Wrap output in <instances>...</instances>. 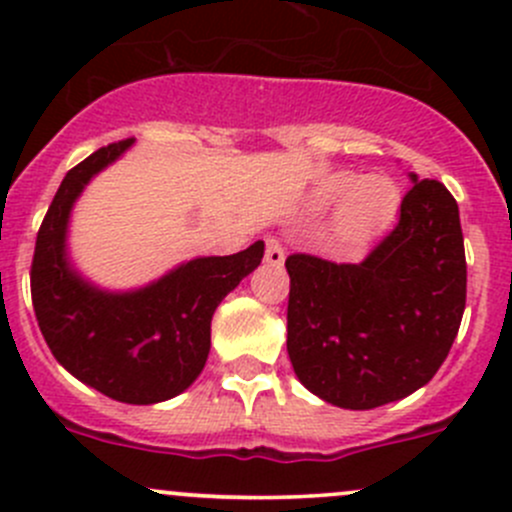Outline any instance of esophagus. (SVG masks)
Wrapping results in <instances>:
<instances>
[{"label":"esophagus","instance_id":"34e87169","mask_svg":"<svg viewBox=\"0 0 512 512\" xmlns=\"http://www.w3.org/2000/svg\"><path fill=\"white\" fill-rule=\"evenodd\" d=\"M265 260L270 262V265H275V267H280L282 262H285V247H282V242L277 240V237H267Z\"/></svg>","mask_w":512,"mask_h":512}]
</instances>
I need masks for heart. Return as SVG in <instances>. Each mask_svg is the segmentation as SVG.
Here are the masks:
<instances>
[{
    "label": "heart",
    "instance_id": "obj_1",
    "mask_svg": "<svg viewBox=\"0 0 512 512\" xmlns=\"http://www.w3.org/2000/svg\"><path fill=\"white\" fill-rule=\"evenodd\" d=\"M339 205V235L344 240L364 242L381 235L394 223L401 205L399 185L386 175H366L356 178L354 173H329L314 185L312 205L327 210Z\"/></svg>",
    "mask_w": 512,
    "mask_h": 512
}]
</instances>
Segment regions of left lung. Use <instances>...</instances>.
<instances>
[{
    "mask_svg": "<svg viewBox=\"0 0 512 512\" xmlns=\"http://www.w3.org/2000/svg\"><path fill=\"white\" fill-rule=\"evenodd\" d=\"M394 230L361 262L287 257V354L297 379L327 404L376 409L433 379L466 309L458 203L418 180Z\"/></svg>",
    "mask_w": 512,
    "mask_h": 512,
    "instance_id": "obj_1",
    "label": "left lung"
}]
</instances>
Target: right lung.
I'll return each mask as SVG.
<instances>
[{"label":"right lung","instance_id":"obj_1","mask_svg":"<svg viewBox=\"0 0 512 512\" xmlns=\"http://www.w3.org/2000/svg\"><path fill=\"white\" fill-rule=\"evenodd\" d=\"M133 138L98 148L66 173L39 227L32 260L36 322L66 371L123 404H158L188 389L210 352V322L225 294L265 255V242L198 257L136 292H103L71 270L66 225L84 185Z\"/></svg>","mask_w":512,"mask_h":512}]
</instances>
